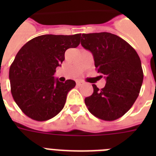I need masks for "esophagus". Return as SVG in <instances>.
I'll use <instances>...</instances> for the list:
<instances>
[{
  "mask_svg": "<svg viewBox=\"0 0 156 156\" xmlns=\"http://www.w3.org/2000/svg\"><path fill=\"white\" fill-rule=\"evenodd\" d=\"M76 84H77V86H78V87H80V86L83 85V82H81V81H77V82H76Z\"/></svg>",
  "mask_w": 156,
  "mask_h": 156,
  "instance_id": "esophagus-1",
  "label": "esophagus"
}]
</instances>
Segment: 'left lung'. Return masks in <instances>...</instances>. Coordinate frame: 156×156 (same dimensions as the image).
I'll list each match as a JSON object with an SVG mask.
<instances>
[{
  "label": "left lung",
  "instance_id": "left-lung-1",
  "mask_svg": "<svg viewBox=\"0 0 156 156\" xmlns=\"http://www.w3.org/2000/svg\"><path fill=\"white\" fill-rule=\"evenodd\" d=\"M81 44L91 52L98 73L106 79L100 90L85 99L90 113L107 121L125 115L137 100L143 81L139 56L126 40L108 32L83 34Z\"/></svg>",
  "mask_w": 156,
  "mask_h": 156
}]
</instances>
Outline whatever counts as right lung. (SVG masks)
<instances>
[{
	"label": "right lung",
	"instance_id": "obj_1",
	"mask_svg": "<svg viewBox=\"0 0 156 156\" xmlns=\"http://www.w3.org/2000/svg\"><path fill=\"white\" fill-rule=\"evenodd\" d=\"M81 34L44 35L22 47L9 68L11 94L25 115L37 121L56 116L63 109L73 80L61 83L53 77L68 48H77Z\"/></svg>",
	"mask_w": 156,
	"mask_h": 156
}]
</instances>
